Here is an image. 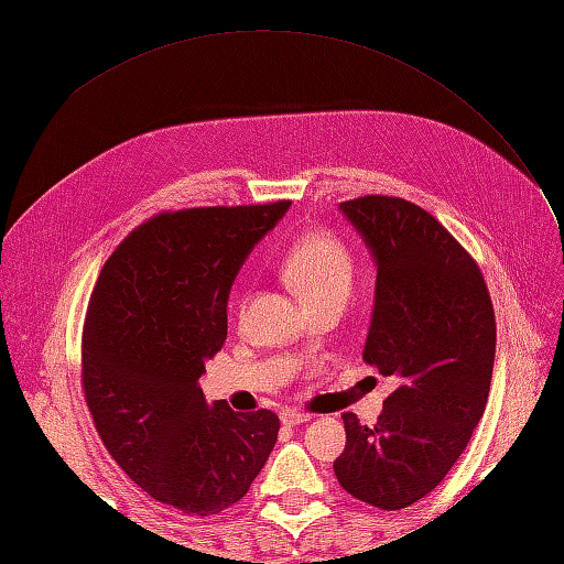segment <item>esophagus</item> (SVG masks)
<instances>
[{
    "mask_svg": "<svg viewBox=\"0 0 564 564\" xmlns=\"http://www.w3.org/2000/svg\"><path fill=\"white\" fill-rule=\"evenodd\" d=\"M310 419H313V414H307V412H297V410H283V412H281V422H283L285 426L305 424V422H310Z\"/></svg>",
    "mask_w": 564,
    "mask_h": 564,
    "instance_id": "34e87169",
    "label": "esophagus"
}]
</instances>
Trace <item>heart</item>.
<instances>
[{"label":"heart","mask_w":564,"mask_h":564,"mask_svg":"<svg viewBox=\"0 0 564 564\" xmlns=\"http://www.w3.org/2000/svg\"><path fill=\"white\" fill-rule=\"evenodd\" d=\"M281 275L307 305L327 297L346 301L354 285V259L334 237L305 235L283 257Z\"/></svg>","instance_id":"b5f03b06"}]
</instances>
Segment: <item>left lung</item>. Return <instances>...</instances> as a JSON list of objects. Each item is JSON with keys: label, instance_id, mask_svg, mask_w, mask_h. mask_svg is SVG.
Segmentation results:
<instances>
[{"label": "left lung", "instance_id": "8db88e82", "mask_svg": "<svg viewBox=\"0 0 564 564\" xmlns=\"http://www.w3.org/2000/svg\"><path fill=\"white\" fill-rule=\"evenodd\" d=\"M339 208L378 267L364 361L400 382L373 426L341 414L346 448L334 475L351 497L398 511L448 475L485 414L495 307L480 267L424 208L394 196Z\"/></svg>", "mask_w": 564, "mask_h": 564}]
</instances>
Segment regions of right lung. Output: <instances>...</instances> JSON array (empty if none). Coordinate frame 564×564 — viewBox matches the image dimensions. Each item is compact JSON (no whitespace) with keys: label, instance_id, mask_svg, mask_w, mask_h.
Returning <instances> with one entry per match:
<instances>
[{"label":"right lung","instance_id":"obj_1","mask_svg":"<svg viewBox=\"0 0 564 564\" xmlns=\"http://www.w3.org/2000/svg\"><path fill=\"white\" fill-rule=\"evenodd\" d=\"M291 200L160 213L106 259L82 334V388L111 458L188 517L242 499L279 438L271 410L239 414L198 378L227 337V297Z\"/></svg>","mask_w":564,"mask_h":564}]
</instances>
